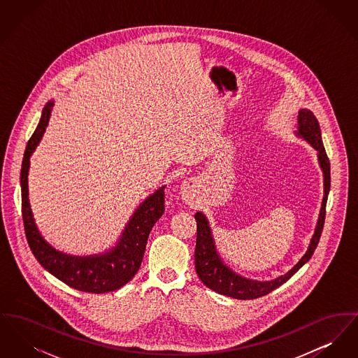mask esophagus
<instances>
[{
	"label": "esophagus",
	"mask_w": 358,
	"mask_h": 358,
	"mask_svg": "<svg viewBox=\"0 0 358 358\" xmlns=\"http://www.w3.org/2000/svg\"><path fill=\"white\" fill-rule=\"evenodd\" d=\"M192 187H193V182H192V181H185V182L182 184V194L187 196V194L190 193Z\"/></svg>",
	"instance_id": "esophagus-1"
}]
</instances>
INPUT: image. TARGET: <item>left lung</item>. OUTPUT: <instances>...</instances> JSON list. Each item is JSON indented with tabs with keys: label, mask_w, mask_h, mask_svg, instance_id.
Here are the masks:
<instances>
[{
	"label": "left lung",
	"mask_w": 358,
	"mask_h": 358,
	"mask_svg": "<svg viewBox=\"0 0 358 358\" xmlns=\"http://www.w3.org/2000/svg\"><path fill=\"white\" fill-rule=\"evenodd\" d=\"M298 136H303L311 143V146L318 152V161L324 171V196L322 200V208L320 213L318 224L315 232L308 245L305 256L289 270V273L276 278L270 282H256L251 279L241 278L238 273H232L228 267L222 264L220 257L216 252L215 241L210 235V228L208 220L203 213L197 212L194 219L197 220V238H196V250H194V264L196 271L201 282L206 287H209L219 294L235 298V299H256L263 295L270 294L278 289L283 283H286L289 278L296 273L305 263L310 260L314 254L321 234L324 229V217H326V201L330 190V162L324 150L320 123L315 115L310 110H301L298 115Z\"/></svg>",
	"instance_id": "obj_1"
}]
</instances>
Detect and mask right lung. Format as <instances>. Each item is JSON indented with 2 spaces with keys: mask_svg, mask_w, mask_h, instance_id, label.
<instances>
[{
  "mask_svg": "<svg viewBox=\"0 0 358 358\" xmlns=\"http://www.w3.org/2000/svg\"><path fill=\"white\" fill-rule=\"evenodd\" d=\"M53 103H47L40 122L29 138L21 165V212L25 236L37 262L73 289L102 294L118 289L136 275L145 255L149 234L165 210V187H159L138 208L115 248L104 255L75 257L53 250L40 236L28 199L29 158L45 131Z\"/></svg>",
  "mask_w": 358,
  "mask_h": 358,
  "instance_id": "add662e5",
  "label": "right lung"
}]
</instances>
